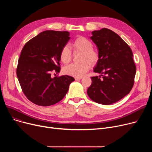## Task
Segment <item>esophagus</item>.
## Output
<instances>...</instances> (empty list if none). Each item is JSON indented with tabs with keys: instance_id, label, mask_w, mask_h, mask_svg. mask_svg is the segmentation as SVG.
Listing matches in <instances>:
<instances>
[{
	"instance_id": "esophagus-1",
	"label": "esophagus",
	"mask_w": 152,
	"mask_h": 152,
	"mask_svg": "<svg viewBox=\"0 0 152 152\" xmlns=\"http://www.w3.org/2000/svg\"><path fill=\"white\" fill-rule=\"evenodd\" d=\"M83 77H75V79H76V80H78V79H81Z\"/></svg>"
}]
</instances>
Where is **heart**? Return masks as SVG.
I'll return each instance as SVG.
<instances>
[{"instance_id": "b5f03b06", "label": "heart", "mask_w": 152, "mask_h": 152, "mask_svg": "<svg viewBox=\"0 0 152 152\" xmlns=\"http://www.w3.org/2000/svg\"><path fill=\"white\" fill-rule=\"evenodd\" d=\"M71 47L74 52H83L81 61L83 63H71L64 68L63 71L66 75L71 76L81 77L90 69L89 63L92 66L96 65L99 60V53L93 49V44L90 40L83 36L76 37L71 42ZM60 58L65 64L71 60L72 52L68 45L64 46L61 49Z\"/></svg>"}]
</instances>
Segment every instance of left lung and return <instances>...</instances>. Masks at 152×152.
<instances>
[{
    "label": "left lung",
    "instance_id": "8db88e82",
    "mask_svg": "<svg viewBox=\"0 0 152 152\" xmlns=\"http://www.w3.org/2000/svg\"><path fill=\"white\" fill-rule=\"evenodd\" d=\"M92 34L91 39L99 53L94 71L102 78L91 77L87 94L100 104L111 105L125 97L132 88L136 73L133 53L121 37L109 29L94 31Z\"/></svg>",
    "mask_w": 152,
    "mask_h": 152
}]
</instances>
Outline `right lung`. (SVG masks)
<instances>
[{
    "label": "right lung",
    "instance_id": "obj_1",
    "mask_svg": "<svg viewBox=\"0 0 152 152\" xmlns=\"http://www.w3.org/2000/svg\"><path fill=\"white\" fill-rule=\"evenodd\" d=\"M68 31L48 30L31 39L24 45L17 68L22 91L36 105L55 104L65 96L73 77H52V71L59 73L60 53L70 39Z\"/></svg>",
    "mask_w": 152,
    "mask_h": 152
}]
</instances>
